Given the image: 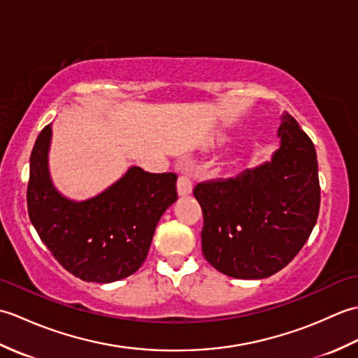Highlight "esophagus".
<instances>
[{
	"label": "esophagus",
	"instance_id": "34e87169",
	"mask_svg": "<svg viewBox=\"0 0 358 358\" xmlns=\"http://www.w3.org/2000/svg\"><path fill=\"white\" fill-rule=\"evenodd\" d=\"M192 180L189 175H181V177L178 178V183H177V187H178V194L180 195H189L192 192Z\"/></svg>",
	"mask_w": 358,
	"mask_h": 358
}]
</instances>
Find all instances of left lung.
<instances>
[{
    "label": "left lung",
    "instance_id": "8db88e82",
    "mask_svg": "<svg viewBox=\"0 0 358 358\" xmlns=\"http://www.w3.org/2000/svg\"><path fill=\"white\" fill-rule=\"evenodd\" d=\"M269 163L194 187L203 210L206 260L234 278H266L305 246L320 209L314 143L285 112Z\"/></svg>",
    "mask_w": 358,
    "mask_h": 358
}]
</instances>
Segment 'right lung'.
<instances>
[{"mask_svg":"<svg viewBox=\"0 0 358 358\" xmlns=\"http://www.w3.org/2000/svg\"><path fill=\"white\" fill-rule=\"evenodd\" d=\"M52 129L30 154L29 218L66 271L85 281L110 283L132 275L149 252L155 227L177 200V173L131 167L100 195L72 201L53 187L48 167Z\"/></svg>","mask_w":358,"mask_h":358,"instance_id":"right-lung-1","label":"right lung"}]
</instances>
